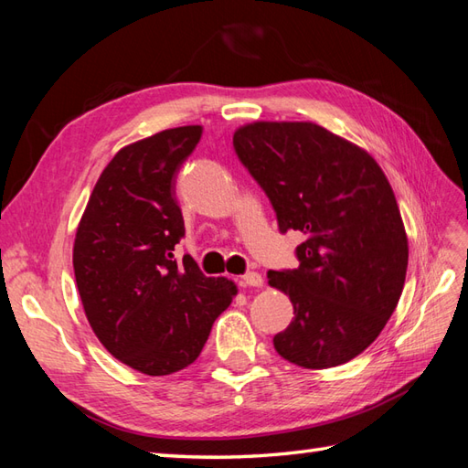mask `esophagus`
Listing matches in <instances>:
<instances>
[{
    "label": "esophagus",
    "instance_id": "obj_1",
    "mask_svg": "<svg viewBox=\"0 0 468 468\" xmlns=\"http://www.w3.org/2000/svg\"><path fill=\"white\" fill-rule=\"evenodd\" d=\"M242 286H250V288H261L264 284V278L258 272H248L240 278Z\"/></svg>",
    "mask_w": 468,
    "mask_h": 468
}]
</instances>
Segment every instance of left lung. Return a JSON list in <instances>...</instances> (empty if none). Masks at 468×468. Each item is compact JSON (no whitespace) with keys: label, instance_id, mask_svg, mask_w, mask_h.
<instances>
[{"label":"left lung","instance_id":"obj_1","mask_svg":"<svg viewBox=\"0 0 468 468\" xmlns=\"http://www.w3.org/2000/svg\"><path fill=\"white\" fill-rule=\"evenodd\" d=\"M234 150L280 232L306 234L300 266L268 272L294 306L276 352L304 368L345 365L377 340L407 278L409 240L387 176L368 152L313 122L248 123Z\"/></svg>","mask_w":468,"mask_h":468}]
</instances>
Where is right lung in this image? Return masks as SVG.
Wrapping results in <instances>:
<instances>
[{"instance_id": "add662e5", "label": "right lung", "mask_w": 468, "mask_h": 468, "mask_svg": "<svg viewBox=\"0 0 468 468\" xmlns=\"http://www.w3.org/2000/svg\"><path fill=\"white\" fill-rule=\"evenodd\" d=\"M202 126L154 133L122 148L93 186L74 242L78 292L91 330L112 356L150 377L200 356L236 284L207 278L174 246L184 236L176 176Z\"/></svg>"}]
</instances>
